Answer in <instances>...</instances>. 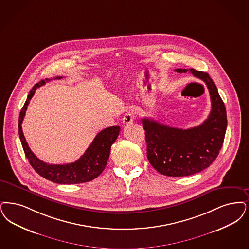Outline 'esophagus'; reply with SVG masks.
<instances>
[{
  "mask_svg": "<svg viewBox=\"0 0 249 249\" xmlns=\"http://www.w3.org/2000/svg\"><path fill=\"white\" fill-rule=\"evenodd\" d=\"M134 120V115H133V113L132 112H127L126 114H125V116H124V118H123V123L124 124H126V125H129L130 124L132 121Z\"/></svg>",
  "mask_w": 249,
  "mask_h": 249,
  "instance_id": "obj_1",
  "label": "esophagus"
}]
</instances>
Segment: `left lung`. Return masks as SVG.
<instances>
[{"instance_id":"left-lung-1","label":"left lung","mask_w":249,"mask_h":249,"mask_svg":"<svg viewBox=\"0 0 249 249\" xmlns=\"http://www.w3.org/2000/svg\"><path fill=\"white\" fill-rule=\"evenodd\" d=\"M188 70L203 80L209 89V118L197 127L187 129L172 128L147 118L142 120L150 164L169 177L189 176L209 168L219 155L227 128L225 106L214 81L208 73L194 69L175 71L186 73Z\"/></svg>"}]
</instances>
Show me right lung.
<instances>
[{"mask_svg":"<svg viewBox=\"0 0 249 249\" xmlns=\"http://www.w3.org/2000/svg\"><path fill=\"white\" fill-rule=\"evenodd\" d=\"M56 79H62V77L54 78V80ZM49 80L48 79L41 80L40 82L34 85L20 112L18 133L25 155L35 171L40 174L41 177L53 182L60 184H77L92 180L97 178L106 168L109 158L111 145L115 142L120 134V126H113L101 130L91 142L85 153L79 160L73 163L53 165L39 160L29 147V144L23 134L21 124L24 120L28 105L34 95L35 90Z\"/></svg>","mask_w":249,"mask_h":249,"instance_id":"add662e5","label":"right lung"}]
</instances>
